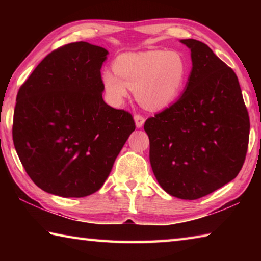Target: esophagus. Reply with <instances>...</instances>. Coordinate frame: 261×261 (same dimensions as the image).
<instances>
[{
  "label": "esophagus",
  "instance_id": "34e87169",
  "mask_svg": "<svg viewBox=\"0 0 261 261\" xmlns=\"http://www.w3.org/2000/svg\"><path fill=\"white\" fill-rule=\"evenodd\" d=\"M135 122H136V126L137 127H141L144 125V123H145V118L141 116V115H135Z\"/></svg>",
  "mask_w": 261,
  "mask_h": 261
}]
</instances>
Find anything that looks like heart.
Here are the masks:
<instances>
[{
    "mask_svg": "<svg viewBox=\"0 0 261 261\" xmlns=\"http://www.w3.org/2000/svg\"><path fill=\"white\" fill-rule=\"evenodd\" d=\"M114 71L101 74L105 93L110 103L120 105L129 88L143 107L166 108L177 98L187 77V64L178 53L148 50L126 53L114 61Z\"/></svg>",
    "mask_w": 261,
    "mask_h": 261,
    "instance_id": "b5f03b06",
    "label": "heart"
}]
</instances>
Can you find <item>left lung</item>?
Returning a JSON list of instances; mask_svg holds the SVG:
<instances>
[{"label":"left lung","mask_w":261,"mask_h":261,"mask_svg":"<svg viewBox=\"0 0 261 261\" xmlns=\"http://www.w3.org/2000/svg\"><path fill=\"white\" fill-rule=\"evenodd\" d=\"M192 69L180 98L145 122L149 161L170 196L194 200L236 177L245 160L250 120L236 73L204 42L180 40Z\"/></svg>","instance_id":"1"}]
</instances>
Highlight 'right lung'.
<instances>
[{"label":"right lung","instance_id":"1","mask_svg":"<svg viewBox=\"0 0 261 261\" xmlns=\"http://www.w3.org/2000/svg\"><path fill=\"white\" fill-rule=\"evenodd\" d=\"M108 51L79 41L57 48L20 86L12 138L35 185L64 198L102 187L136 125L130 113L102 99Z\"/></svg>","mask_w":261,"mask_h":261}]
</instances>
